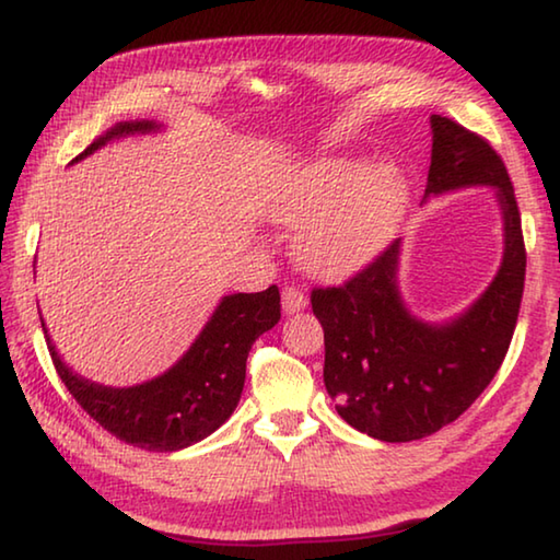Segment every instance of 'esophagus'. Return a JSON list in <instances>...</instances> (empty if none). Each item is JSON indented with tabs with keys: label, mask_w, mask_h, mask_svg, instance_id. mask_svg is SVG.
Returning <instances> with one entry per match:
<instances>
[{
	"label": "esophagus",
	"mask_w": 560,
	"mask_h": 560,
	"mask_svg": "<svg viewBox=\"0 0 560 560\" xmlns=\"http://www.w3.org/2000/svg\"><path fill=\"white\" fill-rule=\"evenodd\" d=\"M281 306H283V314H299V311L308 306V299L303 296L299 289L287 287L281 291Z\"/></svg>",
	"instance_id": "1"
}]
</instances>
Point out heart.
<instances>
[{
  "label": "heart",
  "mask_w": 560,
  "mask_h": 560,
  "mask_svg": "<svg viewBox=\"0 0 560 560\" xmlns=\"http://www.w3.org/2000/svg\"><path fill=\"white\" fill-rule=\"evenodd\" d=\"M410 185L395 163L328 155L296 167L267 197V214L301 224L296 257L318 279L363 269L400 224Z\"/></svg>",
  "instance_id": "heart-1"
}]
</instances>
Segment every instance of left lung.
I'll list each match as a JSON object with an SVG mask.
<instances>
[{"label": "left lung", "mask_w": 560, "mask_h": 560, "mask_svg": "<svg viewBox=\"0 0 560 560\" xmlns=\"http://www.w3.org/2000/svg\"><path fill=\"white\" fill-rule=\"evenodd\" d=\"M428 197L494 187L504 222V257L485 293L442 324L417 318L400 293L402 242L343 287L314 289L324 326V383L336 410L358 432L410 442L457 420L485 393L514 336L526 277L521 214L504 160L485 138L432 116Z\"/></svg>", "instance_id": "left-lung-1"}]
</instances>
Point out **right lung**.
<instances>
[{
    "mask_svg": "<svg viewBox=\"0 0 560 560\" xmlns=\"http://www.w3.org/2000/svg\"><path fill=\"white\" fill-rule=\"evenodd\" d=\"M163 130L155 120H122L108 128L101 138L73 160L89 158L110 140L128 136H148ZM71 163V165H73ZM281 296L277 287L259 293H230L217 303L200 336L183 358L153 381L110 387L86 381L73 373L56 353V346L46 334L56 373L69 387L83 410L103 430L118 440L148 452H177L189 444L210 438L214 430L230 420L242 397L246 355L261 334L279 324Z\"/></svg>",
    "mask_w": 560,
    "mask_h": 560,
    "instance_id": "obj_1",
    "label": "right lung"
}]
</instances>
